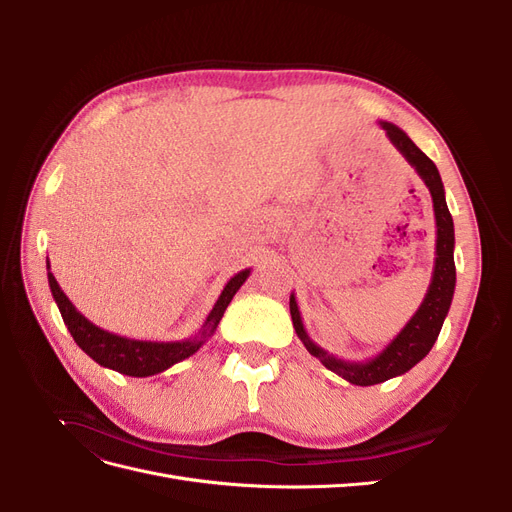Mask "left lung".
Masks as SVG:
<instances>
[{
    "label": "left lung",
    "mask_w": 512,
    "mask_h": 512,
    "mask_svg": "<svg viewBox=\"0 0 512 512\" xmlns=\"http://www.w3.org/2000/svg\"><path fill=\"white\" fill-rule=\"evenodd\" d=\"M380 128L389 136V141L395 145V149L406 158V162L416 170L418 177L423 179L427 190L431 194L433 203V215H436V260H433V273L431 284L427 288V294L423 303L418 305L414 316L406 322V327L401 329L389 344L382 348L376 356L365 361H344L337 356L329 354L324 348H320L312 337L307 335L297 299L294 292L290 294V316L294 331H297L299 339L307 352L316 356V359L331 369L333 374L342 376L350 384L356 386H371L380 384L384 380H391L395 376L406 374L418 361H423L429 354V350L436 344L440 335V329L444 324V318L451 309L453 294H455V226L451 211H448L446 198H444V183L438 173L436 164H433L425 153L418 149L410 136L397 128L395 123L380 121Z\"/></svg>",
    "instance_id": "obj_1"
}]
</instances>
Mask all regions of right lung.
Returning <instances> with one entry per match:
<instances>
[{
	"instance_id": "obj_1",
	"label": "right lung",
	"mask_w": 512,
	"mask_h": 512,
	"mask_svg": "<svg viewBox=\"0 0 512 512\" xmlns=\"http://www.w3.org/2000/svg\"><path fill=\"white\" fill-rule=\"evenodd\" d=\"M46 271H49V286L53 292V299L59 307L61 318H64L70 335L74 337V342L79 344V348L87 356H91L98 365L134 378L162 374L168 367H173L175 363L188 359V356L198 352V348L207 342L215 333V329H218L228 303L252 273V269H243L235 277H230L218 301H215L213 309L209 312L205 324L194 337H185L179 339V342H151V339H132L100 329L98 324L87 320L79 309L72 305L64 290L59 288L55 275L51 273L49 260H46Z\"/></svg>"
}]
</instances>
